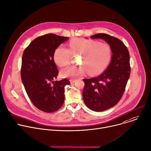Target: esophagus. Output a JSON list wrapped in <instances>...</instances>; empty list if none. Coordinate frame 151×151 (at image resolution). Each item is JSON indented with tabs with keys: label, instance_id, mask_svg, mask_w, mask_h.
<instances>
[{
	"label": "esophagus",
	"instance_id": "esophagus-1",
	"mask_svg": "<svg viewBox=\"0 0 151 151\" xmlns=\"http://www.w3.org/2000/svg\"><path fill=\"white\" fill-rule=\"evenodd\" d=\"M70 83L71 84H73L76 81V79H70Z\"/></svg>",
	"mask_w": 151,
	"mask_h": 151
}]
</instances>
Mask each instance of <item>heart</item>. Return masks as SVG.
Here are the masks:
<instances>
[{"instance_id":"obj_1","label":"heart","mask_w":151,"mask_h":151,"mask_svg":"<svg viewBox=\"0 0 151 151\" xmlns=\"http://www.w3.org/2000/svg\"><path fill=\"white\" fill-rule=\"evenodd\" d=\"M69 49L59 46L53 54V60L57 65L64 67L70 63L72 55H81L80 64L68 66L61 71L63 78H75L88 72L90 75H98L103 72L110 63L112 49L109 44L99 41L80 38H72Z\"/></svg>"}]
</instances>
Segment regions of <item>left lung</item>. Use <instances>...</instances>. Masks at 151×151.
Here are the masks:
<instances>
[{
  "label": "left lung",
  "mask_w": 151,
  "mask_h": 151,
  "mask_svg": "<svg viewBox=\"0 0 151 151\" xmlns=\"http://www.w3.org/2000/svg\"><path fill=\"white\" fill-rule=\"evenodd\" d=\"M90 38L103 39L112 49L111 61L105 71L96 78L83 79L85 104L94 111H103L116 105L125 90L131 72L129 53L124 43L114 37L101 33Z\"/></svg>",
  "instance_id": "8db88e82"
}]
</instances>
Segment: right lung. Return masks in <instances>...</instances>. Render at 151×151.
I'll return each instance as SVG.
<instances>
[{"label":"right lung","mask_w":151,"mask_h":151,"mask_svg":"<svg viewBox=\"0 0 151 151\" xmlns=\"http://www.w3.org/2000/svg\"><path fill=\"white\" fill-rule=\"evenodd\" d=\"M68 37L47 34L34 39L23 53L21 78L34 105L46 113L57 111L64 101V87L68 79L54 81L58 70L53 60L56 49Z\"/></svg>","instance_id":"1"}]
</instances>
